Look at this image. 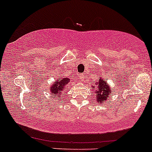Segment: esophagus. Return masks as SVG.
Instances as JSON below:
<instances>
[{
  "label": "esophagus",
  "mask_w": 152,
  "mask_h": 152,
  "mask_svg": "<svg viewBox=\"0 0 152 152\" xmlns=\"http://www.w3.org/2000/svg\"><path fill=\"white\" fill-rule=\"evenodd\" d=\"M84 76H85V75L83 74V73H82V74H80V76H79V79H80V80H84Z\"/></svg>",
  "instance_id": "1"
}]
</instances>
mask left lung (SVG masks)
<instances>
[{"label": "left lung", "instance_id": "left-lung-1", "mask_svg": "<svg viewBox=\"0 0 152 152\" xmlns=\"http://www.w3.org/2000/svg\"><path fill=\"white\" fill-rule=\"evenodd\" d=\"M98 89L96 90V98L99 103H104L107 100L113 89L109 87L108 84L103 79H100L98 82Z\"/></svg>", "mask_w": 152, "mask_h": 152}]
</instances>
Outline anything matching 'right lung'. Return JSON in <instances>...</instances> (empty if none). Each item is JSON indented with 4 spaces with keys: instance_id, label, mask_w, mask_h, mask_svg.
I'll return each instance as SVG.
<instances>
[{
    "instance_id": "add662e5",
    "label": "right lung",
    "mask_w": 152,
    "mask_h": 152,
    "mask_svg": "<svg viewBox=\"0 0 152 152\" xmlns=\"http://www.w3.org/2000/svg\"><path fill=\"white\" fill-rule=\"evenodd\" d=\"M70 81V79H67V78H62V80H59V82H55L54 85L50 87V92L52 94V96L53 97H57V96H62V92L63 90H65V86L67 85V83Z\"/></svg>"
}]
</instances>
